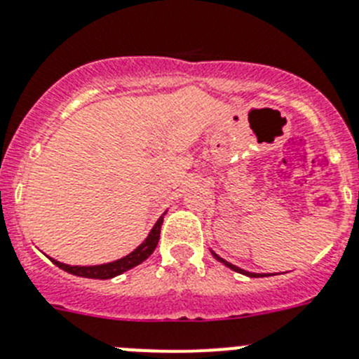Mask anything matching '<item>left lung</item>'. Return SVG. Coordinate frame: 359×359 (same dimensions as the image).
Masks as SVG:
<instances>
[{
  "label": "left lung",
  "instance_id": "obj_1",
  "mask_svg": "<svg viewBox=\"0 0 359 359\" xmlns=\"http://www.w3.org/2000/svg\"><path fill=\"white\" fill-rule=\"evenodd\" d=\"M212 256L216 257V259L219 261V263H224V264H227L229 268H231V270H234V272H240V273H243V276H248V277H259V276H263V273H252V272H245V270H241V268H238V266H234V264H231V263H227V261L225 259H222V257L219 256H216L215 252H212Z\"/></svg>",
  "mask_w": 359,
  "mask_h": 359
}]
</instances>
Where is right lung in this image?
Here are the masks:
<instances>
[{"label":"right lung","mask_w":359,"mask_h":359,"mask_svg":"<svg viewBox=\"0 0 359 359\" xmlns=\"http://www.w3.org/2000/svg\"><path fill=\"white\" fill-rule=\"evenodd\" d=\"M161 225H163V216L157 219V224L154 225V229L150 231L147 240L140 245V247L135 248L134 252H130L128 256L121 257V259L114 261V263H107V264H96V266H69V264L59 263V261H53L55 264L66 272L73 273V276L79 277H87V279H111V277L119 276V273L127 272L130 268H134L135 264L143 263L148 256H150L151 252L156 250L157 243H159V234H161Z\"/></svg>","instance_id":"1"}]
</instances>
